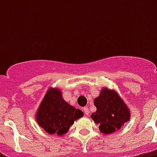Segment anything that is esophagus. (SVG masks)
Segmentation results:
<instances>
[{
    "instance_id": "34e87169",
    "label": "esophagus",
    "mask_w": 157,
    "mask_h": 157,
    "mask_svg": "<svg viewBox=\"0 0 157 157\" xmlns=\"http://www.w3.org/2000/svg\"><path fill=\"white\" fill-rule=\"evenodd\" d=\"M83 111L84 112H85V114L86 115H89V113H90V111H89V108L87 107H85L83 108Z\"/></svg>"
}]
</instances>
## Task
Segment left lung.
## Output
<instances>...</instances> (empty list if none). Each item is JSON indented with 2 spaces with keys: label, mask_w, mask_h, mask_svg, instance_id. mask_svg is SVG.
<instances>
[{
  "label": "left lung",
  "mask_w": 157,
  "mask_h": 157,
  "mask_svg": "<svg viewBox=\"0 0 157 157\" xmlns=\"http://www.w3.org/2000/svg\"><path fill=\"white\" fill-rule=\"evenodd\" d=\"M94 103L97 110L90 117L99 124V130L103 134H112L119 130L130 119L129 108L116 91L103 88Z\"/></svg>",
  "instance_id": "1"
}]
</instances>
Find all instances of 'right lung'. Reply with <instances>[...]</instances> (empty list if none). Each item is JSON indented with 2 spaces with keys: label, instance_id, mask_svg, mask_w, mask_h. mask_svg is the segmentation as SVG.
<instances>
[{
  "label": "right lung",
  "instance_id": "add662e5",
  "mask_svg": "<svg viewBox=\"0 0 157 157\" xmlns=\"http://www.w3.org/2000/svg\"><path fill=\"white\" fill-rule=\"evenodd\" d=\"M81 117L83 112L67 103L57 88L48 90L36 113V121L45 132L59 136L66 134L74 121Z\"/></svg>",
  "mask_w": 157,
  "mask_h": 157
}]
</instances>
